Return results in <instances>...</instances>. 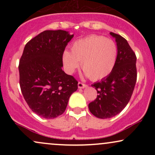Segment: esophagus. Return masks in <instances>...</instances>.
<instances>
[{
  "label": "esophagus",
  "mask_w": 155,
  "mask_h": 155,
  "mask_svg": "<svg viewBox=\"0 0 155 155\" xmlns=\"http://www.w3.org/2000/svg\"><path fill=\"white\" fill-rule=\"evenodd\" d=\"M87 87V84H84L82 82H81V81H79V83H78V87L79 89H82V88H84Z\"/></svg>",
  "instance_id": "1"
}]
</instances>
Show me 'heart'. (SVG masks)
Returning a JSON list of instances; mask_svg holds the SVG:
<instances>
[{
    "instance_id": "1",
    "label": "heart",
    "mask_w": 155,
    "mask_h": 155,
    "mask_svg": "<svg viewBox=\"0 0 155 155\" xmlns=\"http://www.w3.org/2000/svg\"><path fill=\"white\" fill-rule=\"evenodd\" d=\"M118 56V47L111 39L102 35H92L76 40L71 51L65 50L63 63L65 71L73 74L81 68L90 79L96 81L109 75L114 68Z\"/></svg>"
}]
</instances>
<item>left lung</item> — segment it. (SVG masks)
Instances as JSON below:
<instances>
[{
	"label": "left lung",
	"instance_id": "8db88e82",
	"mask_svg": "<svg viewBox=\"0 0 155 155\" xmlns=\"http://www.w3.org/2000/svg\"><path fill=\"white\" fill-rule=\"evenodd\" d=\"M118 56L111 74L101 81L92 84L97 90L95 101L89 104V109L94 116L108 119L118 114L127 106L133 95L137 80L136 55L127 40L114 33Z\"/></svg>",
	"mask_w": 155,
	"mask_h": 155
}]
</instances>
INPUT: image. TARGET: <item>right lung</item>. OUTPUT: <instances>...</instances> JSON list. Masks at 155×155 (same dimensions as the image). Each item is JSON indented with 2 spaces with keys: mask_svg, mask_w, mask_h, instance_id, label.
I'll use <instances>...</instances> for the list:
<instances>
[{
  "mask_svg": "<svg viewBox=\"0 0 155 155\" xmlns=\"http://www.w3.org/2000/svg\"><path fill=\"white\" fill-rule=\"evenodd\" d=\"M74 35L45 31L26 44L19 60V85L30 108L38 116L54 119L65 111L78 81L62 70L63 53Z\"/></svg>",
  "mask_w": 155,
  "mask_h": 155,
  "instance_id": "1",
  "label": "right lung"
}]
</instances>
